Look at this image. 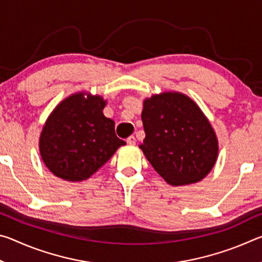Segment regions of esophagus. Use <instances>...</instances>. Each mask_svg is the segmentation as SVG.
Listing matches in <instances>:
<instances>
[{
    "mask_svg": "<svg viewBox=\"0 0 262 262\" xmlns=\"http://www.w3.org/2000/svg\"><path fill=\"white\" fill-rule=\"evenodd\" d=\"M127 143L129 144V145H134V144L136 143V139H135V136L130 135L129 137H128V139H127Z\"/></svg>",
    "mask_w": 262,
    "mask_h": 262,
    "instance_id": "esophagus-1",
    "label": "esophagus"
}]
</instances>
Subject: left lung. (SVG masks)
Returning a JSON list of instances; mask_svg holds the SVG:
<instances>
[{
  "label": "left lung",
  "instance_id": "obj_1",
  "mask_svg": "<svg viewBox=\"0 0 262 262\" xmlns=\"http://www.w3.org/2000/svg\"><path fill=\"white\" fill-rule=\"evenodd\" d=\"M145 137L139 147L155 171L171 186L206 178L219 156V140L195 101L178 91L145 98L142 110Z\"/></svg>",
  "mask_w": 262,
  "mask_h": 262
}]
</instances>
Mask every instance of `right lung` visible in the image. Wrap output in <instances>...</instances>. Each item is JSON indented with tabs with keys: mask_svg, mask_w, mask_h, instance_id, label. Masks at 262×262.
Wrapping results in <instances>:
<instances>
[{
	"mask_svg": "<svg viewBox=\"0 0 262 262\" xmlns=\"http://www.w3.org/2000/svg\"><path fill=\"white\" fill-rule=\"evenodd\" d=\"M107 104L99 95L79 91L64 98L48 115L39 137V151L53 174L78 183L96 173L126 142L117 137Z\"/></svg>",
	"mask_w": 262,
	"mask_h": 262,
	"instance_id": "right-lung-1",
	"label": "right lung"
}]
</instances>
